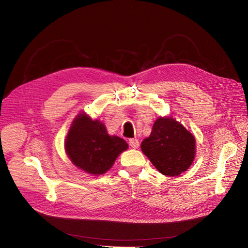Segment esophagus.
Instances as JSON below:
<instances>
[{
  "mask_svg": "<svg viewBox=\"0 0 248 248\" xmlns=\"http://www.w3.org/2000/svg\"><path fill=\"white\" fill-rule=\"evenodd\" d=\"M128 145L131 146L132 148H134V149H137L140 146V142H139L138 139H129L128 140Z\"/></svg>",
  "mask_w": 248,
  "mask_h": 248,
  "instance_id": "obj_1",
  "label": "esophagus"
}]
</instances>
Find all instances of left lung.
Returning a JSON list of instances; mask_svg holds the SVG:
<instances>
[{"mask_svg": "<svg viewBox=\"0 0 248 248\" xmlns=\"http://www.w3.org/2000/svg\"><path fill=\"white\" fill-rule=\"evenodd\" d=\"M195 146L194 136L180 123L172 117H159L140 148L160 173L173 177L191 166Z\"/></svg>", "mask_w": 248, "mask_h": 248, "instance_id": "obj_1", "label": "left lung"}]
</instances>
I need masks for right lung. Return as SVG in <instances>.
<instances>
[{
    "label": "right lung",
    "instance_id": "obj_1",
    "mask_svg": "<svg viewBox=\"0 0 248 248\" xmlns=\"http://www.w3.org/2000/svg\"><path fill=\"white\" fill-rule=\"evenodd\" d=\"M126 149L124 139L108 136L102 123L93 121L84 113L76 117L65 140V150L71 162L93 175L109 170L117 155Z\"/></svg>",
    "mask_w": 248,
    "mask_h": 248
}]
</instances>
